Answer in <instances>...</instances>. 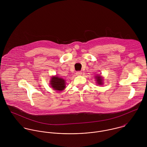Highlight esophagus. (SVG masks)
I'll return each mask as SVG.
<instances>
[{
    "mask_svg": "<svg viewBox=\"0 0 147 147\" xmlns=\"http://www.w3.org/2000/svg\"><path fill=\"white\" fill-rule=\"evenodd\" d=\"M76 74L77 75H81L82 74V72H81V71H77V72H76Z\"/></svg>",
    "mask_w": 147,
    "mask_h": 147,
    "instance_id": "esophagus-1",
    "label": "esophagus"
}]
</instances>
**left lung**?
<instances>
[{
  "label": "left lung",
  "mask_w": 147,
  "mask_h": 147,
  "mask_svg": "<svg viewBox=\"0 0 147 147\" xmlns=\"http://www.w3.org/2000/svg\"><path fill=\"white\" fill-rule=\"evenodd\" d=\"M96 80H97V82L98 83V84H102V79L101 78V76H97L96 77Z\"/></svg>",
  "instance_id": "8db88e82"
}]
</instances>
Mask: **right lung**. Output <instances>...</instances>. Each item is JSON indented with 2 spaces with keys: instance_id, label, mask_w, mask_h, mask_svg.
Returning <instances> with one entry per match:
<instances>
[{
  "instance_id": "right-lung-1",
  "label": "right lung",
  "mask_w": 147,
  "mask_h": 147,
  "mask_svg": "<svg viewBox=\"0 0 147 147\" xmlns=\"http://www.w3.org/2000/svg\"><path fill=\"white\" fill-rule=\"evenodd\" d=\"M51 85L54 90H62L65 88V80L58 77H53L51 80Z\"/></svg>"
}]
</instances>
